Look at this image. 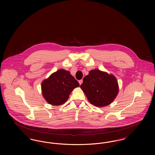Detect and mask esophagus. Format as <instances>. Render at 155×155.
Wrapping results in <instances>:
<instances>
[{
    "label": "esophagus",
    "instance_id": "1",
    "mask_svg": "<svg viewBox=\"0 0 155 155\" xmlns=\"http://www.w3.org/2000/svg\"><path fill=\"white\" fill-rule=\"evenodd\" d=\"M82 82H83V80H80V81H78V82H79L80 85H81V84H82Z\"/></svg>",
    "mask_w": 155,
    "mask_h": 155
}]
</instances>
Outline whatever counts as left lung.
<instances>
[{
    "mask_svg": "<svg viewBox=\"0 0 155 155\" xmlns=\"http://www.w3.org/2000/svg\"><path fill=\"white\" fill-rule=\"evenodd\" d=\"M81 89L89 102L97 107L110 104L118 92V82L116 77L98 69L92 70L83 79Z\"/></svg>",
    "mask_w": 155,
    "mask_h": 155,
    "instance_id": "8db88e82",
    "label": "left lung"
}]
</instances>
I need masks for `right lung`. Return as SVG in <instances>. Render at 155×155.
Segmentation results:
<instances>
[{"mask_svg": "<svg viewBox=\"0 0 155 155\" xmlns=\"http://www.w3.org/2000/svg\"><path fill=\"white\" fill-rule=\"evenodd\" d=\"M79 86L68 71L60 69L42 81L41 89L48 103L58 106L66 102L72 91Z\"/></svg>", "mask_w": 155, "mask_h": 155, "instance_id": "1", "label": "right lung"}]
</instances>
